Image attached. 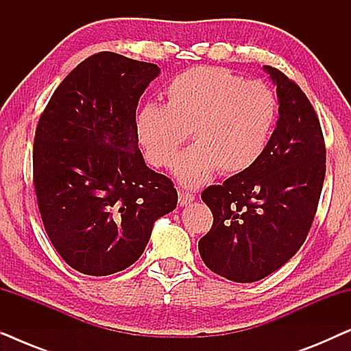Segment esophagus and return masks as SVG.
<instances>
[{"label": "esophagus", "mask_w": 351, "mask_h": 351, "mask_svg": "<svg viewBox=\"0 0 351 351\" xmlns=\"http://www.w3.org/2000/svg\"><path fill=\"white\" fill-rule=\"evenodd\" d=\"M193 201H195V195L191 193V191H184V190L179 191V203H180V206H186V204L193 203Z\"/></svg>", "instance_id": "1"}]
</instances>
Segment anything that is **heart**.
I'll use <instances>...</instances> for the list:
<instances>
[{"label":"heart","instance_id":"heart-1","mask_svg":"<svg viewBox=\"0 0 351 351\" xmlns=\"http://www.w3.org/2000/svg\"><path fill=\"white\" fill-rule=\"evenodd\" d=\"M166 105L138 110L136 134L147 161L171 167L189 132L197 143L176 162V177L199 186L215 172L247 171L265 152L278 117V100L261 81H246L222 66H195L165 90Z\"/></svg>","mask_w":351,"mask_h":351}]
</instances>
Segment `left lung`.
I'll use <instances>...</instances> for the list:
<instances>
[{
  "mask_svg": "<svg viewBox=\"0 0 351 351\" xmlns=\"http://www.w3.org/2000/svg\"><path fill=\"white\" fill-rule=\"evenodd\" d=\"M263 69L280 102L265 152L247 171L201 193L214 222L199 239V256L210 271L234 282L262 280L299 251L326 174L324 136L313 105L282 71Z\"/></svg>",
  "mask_w": 351,
  "mask_h": 351,
  "instance_id": "8db88e82",
  "label": "left lung"
}]
</instances>
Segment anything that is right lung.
<instances>
[{"label":"right lung","instance_id":"obj_1","mask_svg":"<svg viewBox=\"0 0 351 351\" xmlns=\"http://www.w3.org/2000/svg\"><path fill=\"white\" fill-rule=\"evenodd\" d=\"M160 69L99 52L54 90L33 142L43 225L76 271L107 276L142 256L153 223L176 209L169 177L147 167L136 134L138 99Z\"/></svg>","mask_w":351,"mask_h":351}]
</instances>
